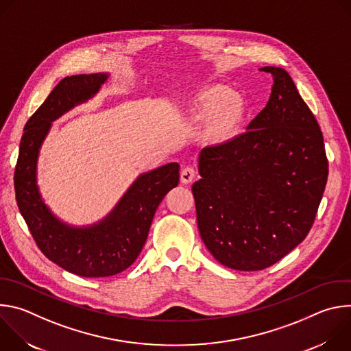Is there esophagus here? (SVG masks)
Masks as SVG:
<instances>
[{"label": "esophagus", "mask_w": 351, "mask_h": 351, "mask_svg": "<svg viewBox=\"0 0 351 351\" xmlns=\"http://www.w3.org/2000/svg\"><path fill=\"white\" fill-rule=\"evenodd\" d=\"M194 176H195V171L193 168L187 167V168L182 169V172H180V182L183 184H189L194 179Z\"/></svg>", "instance_id": "1"}]
</instances>
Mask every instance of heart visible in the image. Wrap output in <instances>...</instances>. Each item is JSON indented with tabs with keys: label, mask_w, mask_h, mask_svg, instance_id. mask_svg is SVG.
<instances>
[{
	"label": "heart",
	"mask_w": 351,
	"mask_h": 351,
	"mask_svg": "<svg viewBox=\"0 0 351 351\" xmlns=\"http://www.w3.org/2000/svg\"><path fill=\"white\" fill-rule=\"evenodd\" d=\"M183 115L191 125H203L202 140L211 148L233 143L241 133L247 103L241 94L225 84L199 86L187 99Z\"/></svg>",
	"instance_id": "obj_1"
}]
</instances>
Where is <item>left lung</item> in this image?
Listing matches in <instances>:
<instances>
[{"label":"left lung","mask_w":351,"mask_h":351,"mask_svg":"<svg viewBox=\"0 0 351 351\" xmlns=\"http://www.w3.org/2000/svg\"><path fill=\"white\" fill-rule=\"evenodd\" d=\"M265 108L247 132L198 154L197 225L222 265L265 269L308 234L328 180L319 125L290 75L276 66Z\"/></svg>","instance_id":"obj_1"}]
</instances>
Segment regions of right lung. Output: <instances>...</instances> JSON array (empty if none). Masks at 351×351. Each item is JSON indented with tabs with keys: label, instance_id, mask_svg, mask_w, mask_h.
Here are the masks:
<instances>
[{
	"label": "right lung",
	"instance_id": "add662e5",
	"mask_svg": "<svg viewBox=\"0 0 351 351\" xmlns=\"http://www.w3.org/2000/svg\"><path fill=\"white\" fill-rule=\"evenodd\" d=\"M108 77V73H91L62 79L27 121L15 168L16 203L41 253L84 278L112 276L129 268L141 252L162 198L179 183L178 162L144 172L107 217L87 226L62 222L44 203L37 161L51 123L91 99Z\"/></svg>",
	"mask_w": 351,
	"mask_h": 351
}]
</instances>
